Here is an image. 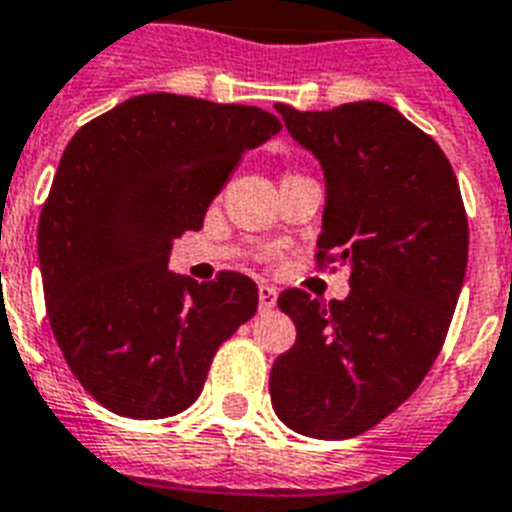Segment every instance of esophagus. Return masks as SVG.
I'll use <instances>...</instances> for the list:
<instances>
[{"label": "esophagus", "mask_w": 512, "mask_h": 512, "mask_svg": "<svg viewBox=\"0 0 512 512\" xmlns=\"http://www.w3.org/2000/svg\"><path fill=\"white\" fill-rule=\"evenodd\" d=\"M257 295H260V311H271L273 305H276V297H279V292H276V287H271V284H260L257 287Z\"/></svg>", "instance_id": "obj_1"}]
</instances>
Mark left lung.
Returning a JSON list of instances; mask_svg holds the SVG:
<instances>
[{
    "label": "left lung",
    "instance_id": "obj_1",
    "mask_svg": "<svg viewBox=\"0 0 512 512\" xmlns=\"http://www.w3.org/2000/svg\"><path fill=\"white\" fill-rule=\"evenodd\" d=\"M276 111L324 170L319 257L348 265L350 295L281 292L297 340L273 361L271 404L300 436L340 441L396 412L430 372L465 281L468 217L444 151L388 103Z\"/></svg>",
    "mask_w": 512,
    "mask_h": 512
}]
</instances>
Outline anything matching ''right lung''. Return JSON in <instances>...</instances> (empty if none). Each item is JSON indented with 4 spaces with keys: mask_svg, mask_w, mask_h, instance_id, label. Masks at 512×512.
<instances>
[{
    "mask_svg": "<svg viewBox=\"0 0 512 512\" xmlns=\"http://www.w3.org/2000/svg\"><path fill=\"white\" fill-rule=\"evenodd\" d=\"M279 132L263 108L148 92L66 146L36 236L44 303L66 364L108 412L162 420L188 409L217 348L255 316L249 276L199 284L167 263L241 156Z\"/></svg>",
    "mask_w": 512,
    "mask_h": 512,
    "instance_id": "obj_1",
    "label": "right lung"
}]
</instances>
